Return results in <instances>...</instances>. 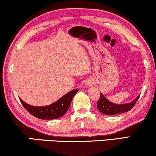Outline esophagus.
<instances>
[{
  "label": "esophagus",
  "instance_id": "34e87169",
  "mask_svg": "<svg viewBox=\"0 0 156 156\" xmlns=\"http://www.w3.org/2000/svg\"><path fill=\"white\" fill-rule=\"evenodd\" d=\"M87 86H88V87H89V86H91L90 83H87Z\"/></svg>",
  "mask_w": 156,
  "mask_h": 156
}]
</instances>
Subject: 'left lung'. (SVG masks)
I'll use <instances>...</instances> for the list:
<instances>
[{
	"mask_svg": "<svg viewBox=\"0 0 156 156\" xmlns=\"http://www.w3.org/2000/svg\"><path fill=\"white\" fill-rule=\"evenodd\" d=\"M139 97L140 94L135 99H133V101L129 102V103L117 104L110 101L109 100H108L104 97L103 94L101 93L99 100L97 101V106L99 112H101L104 114L116 115L121 114V113L127 112L131 110L137 102Z\"/></svg>",
	"mask_w": 156,
	"mask_h": 156,
	"instance_id": "obj_1",
	"label": "left lung"
}]
</instances>
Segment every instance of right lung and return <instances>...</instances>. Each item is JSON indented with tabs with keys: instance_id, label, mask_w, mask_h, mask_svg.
Wrapping results in <instances>:
<instances>
[{
	"instance_id": "right-lung-1",
	"label": "right lung",
	"mask_w": 156,
	"mask_h": 156,
	"mask_svg": "<svg viewBox=\"0 0 156 156\" xmlns=\"http://www.w3.org/2000/svg\"><path fill=\"white\" fill-rule=\"evenodd\" d=\"M79 91L78 89H73L69 92L66 94L57 101L45 106H35L30 105L25 103L22 99H20L23 106L36 118L44 120H50V119H59L62 116L67 112L71 104L72 100L74 96Z\"/></svg>"
}]
</instances>
